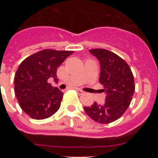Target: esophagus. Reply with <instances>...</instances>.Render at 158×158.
<instances>
[{"mask_svg": "<svg viewBox=\"0 0 158 158\" xmlns=\"http://www.w3.org/2000/svg\"><path fill=\"white\" fill-rule=\"evenodd\" d=\"M76 91L79 94H84V93H85V92L82 91L81 89H76Z\"/></svg>", "mask_w": 158, "mask_h": 158, "instance_id": "esophagus-1", "label": "esophagus"}]
</instances>
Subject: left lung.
I'll return each mask as SVG.
<instances>
[{
	"mask_svg": "<svg viewBox=\"0 0 158 158\" xmlns=\"http://www.w3.org/2000/svg\"><path fill=\"white\" fill-rule=\"evenodd\" d=\"M89 52L100 62V83L107 96L103 104L95 102L84 110L92 119L106 124L119 118L131 104L135 93V81L129 65L123 59L105 49H93Z\"/></svg>",
	"mask_w": 158,
	"mask_h": 158,
	"instance_id": "obj_1",
	"label": "left lung"
}]
</instances>
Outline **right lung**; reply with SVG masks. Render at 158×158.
Returning a JSON list of instances; mask_svg holds the SVG:
<instances>
[{
  "instance_id": "obj_1",
  "label": "right lung",
  "mask_w": 158,
  "mask_h": 158,
  "mask_svg": "<svg viewBox=\"0 0 158 158\" xmlns=\"http://www.w3.org/2000/svg\"><path fill=\"white\" fill-rule=\"evenodd\" d=\"M73 51L43 50L27 57L18 67L15 77V93L19 106L35 119H43L59 109L62 93L48 83L58 82L57 69Z\"/></svg>"
}]
</instances>
